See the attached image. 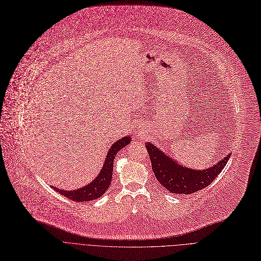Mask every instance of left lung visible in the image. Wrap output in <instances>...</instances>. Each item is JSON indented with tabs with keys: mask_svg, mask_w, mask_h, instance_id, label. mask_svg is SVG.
Returning a JSON list of instances; mask_svg holds the SVG:
<instances>
[{
	"mask_svg": "<svg viewBox=\"0 0 261 261\" xmlns=\"http://www.w3.org/2000/svg\"><path fill=\"white\" fill-rule=\"evenodd\" d=\"M146 149L156 180L176 195H189L207 187L220 174L229 158L227 154L208 169L195 170L176 163L151 143H146Z\"/></svg>",
	"mask_w": 261,
	"mask_h": 261,
	"instance_id": "obj_1",
	"label": "left lung"
}]
</instances>
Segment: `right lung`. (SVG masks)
<instances>
[{"mask_svg":"<svg viewBox=\"0 0 261 261\" xmlns=\"http://www.w3.org/2000/svg\"><path fill=\"white\" fill-rule=\"evenodd\" d=\"M130 143H131L130 136H123L122 139L118 140L111 146V148L109 149V152L107 153V158H106L101 171L90 184L75 190H63L53 186L51 187L56 190L57 193L61 194L65 198L75 202H87V201L98 199L106 193L110 184H111L112 172H113V161L115 159L116 153L120 149L126 147Z\"/></svg>","mask_w":261,"mask_h":261,"instance_id":"right-lung-1","label":"right lung"}]
</instances>
